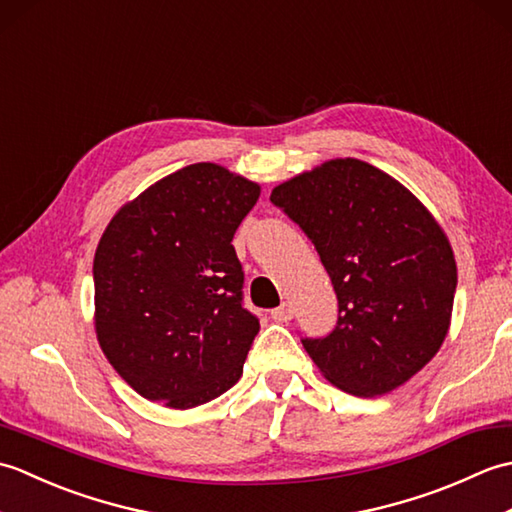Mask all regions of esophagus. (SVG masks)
<instances>
[{"instance_id":"1","label":"esophagus","mask_w":512,"mask_h":512,"mask_svg":"<svg viewBox=\"0 0 512 512\" xmlns=\"http://www.w3.org/2000/svg\"><path fill=\"white\" fill-rule=\"evenodd\" d=\"M270 317H273L277 323H288L292 319V306L290 303H281L279 308L270 312Z\"/></svg>"}]
</instances>
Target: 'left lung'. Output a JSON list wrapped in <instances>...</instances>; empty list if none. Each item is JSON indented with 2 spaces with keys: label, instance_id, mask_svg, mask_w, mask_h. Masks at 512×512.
Masks as SVG:
<instances>
[{
  "label": "left lung",
  "instance_id": "8db88e82",
  "mask_svg": "<svg viewBox=\"0 0 512 512\" xmlns=\"http://www.w3.org/2000/svg\"><path fill=\"white\" fill-rule=\"evenodd\" d=\"M317 248L339 301L334 330L301 343L332 385L380 396L418 374L447 336L458 268L431 213L367 162L330 160L270 193Z\"/></svg>",
  "mask_w": 512,
  "mask_h": 512
}]
</instances>
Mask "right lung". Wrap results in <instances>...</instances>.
<instances>
[{
    "label": "right lung",
    "instance_id": "right-lung-1",
    "mask_svg": "<svg viewBox=\"0 0 512 512\" xmlns=\"http://www.w3.org/2000/svg\"><path fill=\"white\" fill-rule=\"evenodd\" d=\"M259 187L189 165L114 215L94 255L96 334L140 396L173 409L231 389L259 332L233 235Z\"/></svg>",
    "mask_w": 512,
    "mask_h": 512
}]
</instances>
